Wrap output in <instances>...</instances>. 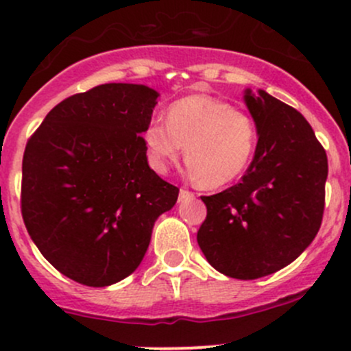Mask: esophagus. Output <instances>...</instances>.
I'll list each match as a JSON object with an SVG mask.
<instances>
[{"instance_id":"1","label":"esophagus","mask_w":351,"mask_h":351,"mask_svg":"<svg viewBox=\"0 0 351 351\" xmlns=\"http://www.w3.org/2000/svg\"><path fill=\"white\" fill-rule=\"evenodd\" d=\"M193 193H191V191H188V190H182L180 191V202H183V199H188V198H193Z\"/></svg>"}]
</instances>
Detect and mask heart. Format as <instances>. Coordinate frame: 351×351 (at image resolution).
<instances>
[{
  "label": "heart",
  "instance_id": "obj_1",
  "mask_svg": "<svg viewBox=\"0 0 351 351\" xmlns=\"http://www.w3.org/2000/svg\"><path fill=\"white\" fill-rule=\"evenodd\" d=\"M143 145L155 171H168L184 149L188 175L219 188L245 171L255 152L256 128L248 114L223 99L191 95L169 105L167 121L148 123Z\"/></svg>",
  "mask_w": 351,
  "mask_h": 351
}]
</instances>
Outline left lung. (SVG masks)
<instances>
[{"label":"left lung","instance_id":"8db88e82","mask_svg":"<svg viewBox=\"0 0 351 351\" xmlns=\"http://www.w3.org/2000/svg\"><path fill=\"white\" fill-rule=\"evenodd\" d=\"M258 143L241 183L202 196L206 219L196 240L208 263L238 280L290 265L317 237L328 160L310 123L267 91L246 88Z\"/></svg>","mask_w":351,"mask_h":351}]
</instances>
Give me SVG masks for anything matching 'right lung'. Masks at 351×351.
Segmentation results:
<instances>
[{"instance_id":"add662e5","label":"right lung","mask_w":351,"mask_h":351,"mask_svg":"<svg viewBox=\"0 0 351 351\" xmlns=\"http://www.w3.org/2000/svg\"><path fill=\"white\" fill-rule=\"evenodd\" d=\"M158 96L145 84H99L53 108L26 145V230L58 271L86 287L132 275L178 199L149 168L141 136Z\"/></svg>"}]
</instances>
